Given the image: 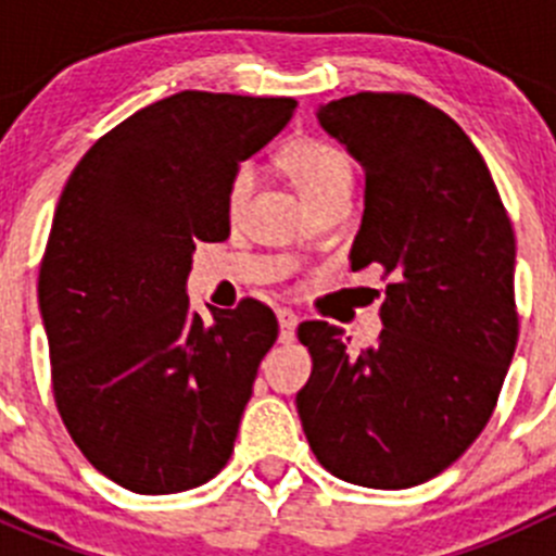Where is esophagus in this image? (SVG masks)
I'll return each mask as SVG.
<instances>
[{"mask_svg":"<svg viewBox=\"0 0 556 556\" xmlns=\"http://www.w3.org/2000/svg\"><path fill=\"white\" fill-rule=\"evenodd\" d=\"M277 323H279V339L290 341L295 333V325H299V317H295L293 309H277Z\"/></svg>","mask_w":556,"mask_h":556,"instance_id":"34e87169","label":"esophagus"}]
</instances>
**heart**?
<instances>
[{
	"label": "heart",
	"instance_id": "b5f03b06",
	"mask_svg": "<svg viewBox=\"0 0 556 556\" xmlns=\"http://www.w3.org/2000/svg\"><path fill=\"white\" fill-rule=\"evenodd\" d=\"M282 164L309 206L339 190H350L352 185V164L344 150L330 142H319V139H299V142L288 144L282 153ZM252 177L255 174L250 164H242L233 174L231 188H228L231 206H239L247 199Z\"/></svg>",
	"mask_w": 556,
	"mask_h": 556
}]
</instances>
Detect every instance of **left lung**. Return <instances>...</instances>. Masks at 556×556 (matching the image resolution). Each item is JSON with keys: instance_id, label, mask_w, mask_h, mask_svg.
<instances>
[{"instance_id": "8db88e82", "label": "left lung", "mask_w": 556, "mask_h": 556, "mask_svg": "<svg viewBox=\"0 0 556 556\" xmlns=\"http://www.w3.org/2000/svg\"><path fill=\"white\" fill-rule=\"evenodd\" d=\"M317 123L366 172L352 268L382 263V333L299 328L312 377L295 395L319 463L374 490L450 468L492 417L517 350L511 223L490 169L446 112L408 93H355Z\"/></svg>"}]
</instances>
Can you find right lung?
<instances>
[{
	"instance_id": "1",
	"label": "right lung",
	"mask_w": 556,
	"mask_h": 556,
	"mask_svg": "<svg viewBox=\"0 0 556 556\" xmlns=\"http://www.w3.org/2000/svg\"><path fill=\"white\" fill-rule=\"evenodd\" d=\"M295 99L179 91L99 139L72 172L39 268V312L66 430L139 495L210 481L277 317L257 301L190 309L195 239L231 233L228 188L285 128Z\"/></svg>"
}]
</instances>
